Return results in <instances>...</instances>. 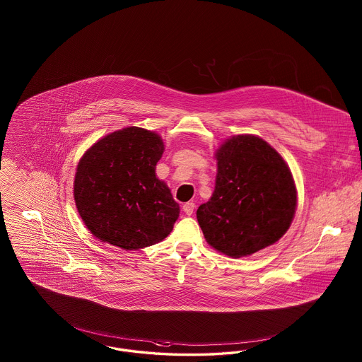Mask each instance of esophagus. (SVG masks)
Instances as JSON below:
<instances>
[{
	"label": "esophagus",
	"instance_id": "1",
	"mask_svg": "<svg viewBox=\"0 0 362 362\" xmlns=\"http://www.w3.org/2000/svg\"><path fill=\"white\" fill-rule=\"evenodd\" d=\"M194 209H195V205H194L192 202H187V204L183 205V211H185L187 216H191V214L194 213Z\"/></svg>",
	"mask_w": 362,
	"mask_h": 362
}]
</instances>
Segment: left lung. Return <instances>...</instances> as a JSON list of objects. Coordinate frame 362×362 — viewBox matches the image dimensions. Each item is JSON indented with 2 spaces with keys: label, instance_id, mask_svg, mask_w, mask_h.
<instances>
[{
  "label": "left lung",
  "instance_id": "obj_1",
  "mask_svg": "<svg viewBox=\"0 0 362 362\" xmlns=\"http://www.w3.org/2000/svg\"><path fill=\"white\" fill-rule=\"evenodd\" d=\"M214 191L197 210L207 244L230 258L279 240L292 224L297 189L285 160L264 139L240 134L216 151Z\"/></svg>",
  "mask_w": 362,
  "mask_h": 362
}]
</instances>
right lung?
I'll use <instances>...</instances> for the list:
<instances>
[{"label":"right lung","instance_id":"add662e5","mask_svg":"<svg viewBox=\"0 0 362 362\" xmlns=\"http://www.w3.org/2000/svg\"><path fill=\"white\" fill-rule=\"evenodd\" d=\"M163 153L157 133L130 126L100 138L80 158L74 202L96 239L133 251L171 233L180 209L156 176Z\"/></svg>","mask_w":362,"mask_h":362}]
</instances>
